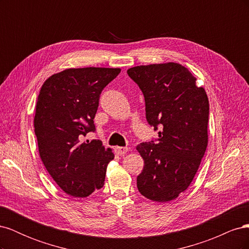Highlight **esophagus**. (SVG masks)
<instances>
[{
  "label": "esophagus",
  "instance_id": "obj_1",
  "mask_svg": "<svg viewBox=\"0 0 249 249\" xmlns=\"http://www.w3.org/2000/svg\"><path fill=\"white\" fill-rule=\"evenodd\" d=\"M127 150H129V147H126V146H116L115 147V153L119 156L126 154Z\"/></svg>",
  "mask_w": 249,
  "mask_h": 249
}]
</instances>
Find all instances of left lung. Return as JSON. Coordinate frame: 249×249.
Wrapping results in <instances>:
<instances>
[{"mask_svg":"<svg viewBox=\"0 0 249 249\" xmlns=\"http://www.w3.org/2000/svg\"><path fill=\"white\" fill-rule=\"evenodd\" d=\"M126 72L144 96L148 124L160 129L159 138L137 146L144 160L137 188L150 200H172L189 187L206 152L207 93L178 63L140 65Z\"/></svg>","mask_w":249,"mask_h":249,"instance_id":"obj_1","label":"left lung"}]
</instances>
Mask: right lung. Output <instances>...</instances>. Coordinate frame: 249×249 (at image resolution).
Instances as JSON below:
<instances>
[{"mask_svg":"<svg viewBox=\"0 0 249 249\" xmlns=\"http://www.w3.org/2000/svg\"><path fill=\"white\" fill-rule=\"evenodd\" d=\"M119 72L105 67L65 70L44 82L37 97L34 127L40 158L57 185L71 196L86 197L101 189L114 159L101 140L81 138L95 132L100 95Z\"/></svg>","mask_w":249,"mask_h":249,"instance_id":"1","label":"right lung"}]
</instances>
